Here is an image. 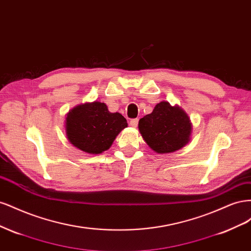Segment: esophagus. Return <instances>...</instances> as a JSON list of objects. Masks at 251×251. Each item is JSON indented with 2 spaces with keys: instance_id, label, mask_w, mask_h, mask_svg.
<instances>
[{
  "instance_id": "esophagus-1",
  "label": "esophagus",
  "mask_w": 251,
  "mask_h": 251,
  "mask_svg": "<svg viewBox=\"0 0 251 251\" xmlns=\"http://www.w3.org/2000/svg\"><path fill=\"white\" fill-rule=\"evenodd\" d=\"M130 126H131L132 127H137V126H138V119H137V118L132 119V120L130 121Z\"/></svg>"
}]
</instances>
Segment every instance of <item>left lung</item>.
I'll list each match as a JSON object with an SVG mask.
<instances>
[{"label": "left lung", "instance_id": "8db88e82", "mask_svg": "<svg viewBox=\"0 0 251 251\" xmlns=\"http://www.w3.org/2000/svg\"><path fill=\"white\" fill-rule=\"evenodd\" d=\"M139 132L148 146L158 154L176 151L191 141L193 125L178 104L161 101L139 120Z\"/></svg>", "mask_w": 251, "mask_h": 251}]
</instances>
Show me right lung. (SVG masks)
<instances>
[{
	"mask_svg": "<svg viewBox=\"0 0 251 251\" xmlns=\"http://www.w3.org/2000/svg\"><path fill=\"white\" fill-rule=\"evenodd\" d=\"M127 126L120 113H111L104 102L81 103L67 113L66 136L69 142L88 154L97 155L111 148L117 135Z\"/></svg>",
	"mask_w": 251,
	"mask_h": 251,
	"instance_id": "add662e5",
	"label": "right lung"
}]
</instances>
